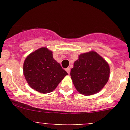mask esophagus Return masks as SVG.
Returning a JSON list of instances; mask_svg holds the SVG:
<instances>
[{
    "mask_svg": "<svg viewBox=\"0 0 130 130\" xmlns=\"http://www.w3.org/2000/svg\"><path fill=\"white\" fill-rule=\"evenodd\" d=\"M65 70H66L67 72L68 73V74H70V67H68V68H67L66 69H65Z\"/></svg>",
    "mask_w": 130,
    "mask_h": 130,
    "instance_id": "esophagus-1",
    "label": "esophagus"
}]
</instances>
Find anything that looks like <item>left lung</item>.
<instances>
[{
    "instance_id": "obj_1",
    "label": "left lung",
    "mask_w": 130,
    "mask_h": 130,
    "mask_svg": "<svg viewBox=\"0 0 130 130\" xmlns=\"http://www.w3.org/2000/svg\"><path fill=\"white\" fill-rule=\"evenodd\" d=\"M109 74L108 62L95 51L80 54L70 71L74 87L84 95L99 92L108 81Z\"/></svg>"
}]
</instances>
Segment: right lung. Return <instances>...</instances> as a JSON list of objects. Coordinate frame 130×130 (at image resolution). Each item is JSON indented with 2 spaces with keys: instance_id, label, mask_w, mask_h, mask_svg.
Instances as JSON below:
<instances>
[{
  "instance_id": "right-lung-1",
  "label": "right lung",
  "mask_w": 130,
  "mask_h": 130,
  "mask_svg": "<svg viewBox=\"0 0 130 130\" xmlns=\"http://www.w3.org/2000/svg\"><path fill=\"white\" fill-rule=\"evenodd\" d=\"M23 73L31 88L41 93L53 92L68 73L53 57V52L41 47L32 52L24 62Z\"/></svg>"
}]
</instances>
